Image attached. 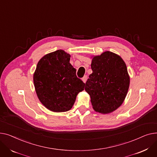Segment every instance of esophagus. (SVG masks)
<instances>
[{
	"mask_svg": "<svg viewBox=\"0 0 157 157\" xmlns=\"http://www.w3.org/2000/svg\"><path fill=\"white\" fill-rule=\"evenodd\" d=\"M87 75H85V76H84V77H83V78H82V81L84 82V83H86V81H87Z\"/></svg>",
	"mask_w": 157,
	"mask_h": 157,
	"instance_id": "esophagus-1",
	"label": "esophagus"
}]
</instances>
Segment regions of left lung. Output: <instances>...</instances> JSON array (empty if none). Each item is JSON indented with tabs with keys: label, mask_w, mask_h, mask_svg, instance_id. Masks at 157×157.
<instances>
[{
	"label": "left lung",
	"mask_w": 157,
	"mask_h": 157,
	"mask_svg": "<svg viewBox=\"0 0 157 157\" xmlns=\"http://www.w3.org/2000/svg\"><path fill=\"white\" fill-rule=\"evenodd\" d=\"M93 73L86 83L93 109L101 113L113 112L126 97L130 84L126 64L118 55L106 51L94 56Z\"/></svg>",
	"instance_id": "obj_1"
}]
</instances>
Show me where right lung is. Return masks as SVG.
I'll list each match as a JSON object with an SVG mask.
<instances>
[{"label":"right lung","mask_w":157,"mask_h":157,"mask_svg":"<svg viewBox=\"0 0 157 157\" xmlns=\"http://www.w3.org/2000/svg\"><path fill=\"white\" fill-rule=\"evenodd\" d=\"M70 55L58 50L45 55L36 65L33 83L40 102L54 112L70 110L85 84L70 63Z\"/></svg>","instance_id":"1"}]
</instances>
